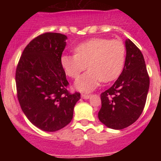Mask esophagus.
<instances>
[{
    "instance_id": "1",
    "label": "esophagus",
    "mask_w": 161,
    "mask_h": 161,
    "mask_svg": "<svg viewBox=\"0 0 161 161\" xmlns=\"http://www.w3.org/2000/svg\"><path fill=\"white\" fill-rule=\"evenodd\" d=\"M91 97V94H81V97L83 99H89Z\"/></svg>"
}]
</instances>
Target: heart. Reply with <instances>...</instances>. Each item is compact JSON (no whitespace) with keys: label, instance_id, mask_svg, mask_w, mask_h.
<instances>
[{"label":"heart","instance_id":"obj_1","mask_svg":"<svg viewBox=\"0 0 161 161\" xmlns=\"http://www.w3.org/2000/svg\"><path fill=\"white\" fill-rule=\"evenodd\" d=\"M76 55H64L61 65L68 76L77 78L89 67V70L75 82L76 89L90 92L101 82L112 81L120 75L124 66L126 47L121 40L96 38L79 44Z\"/></svg>","mask_w":161,"mask_h":161}]
</instances>
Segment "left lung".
Returning a JSON list of instances; mask_svg holds the SVG:
<instances>
[{"mask_svg": "<svg viewBox=\"0 0 161 161\" xmlns=\"http://www.w3.org/2000/svg\"><path fill=\"white\" fill-rule=\"evenodd\" d=\"M123 70L111 87L101 94L98 119L107 127L122 130L141 115L149 89L148 73L140 50L126 39Z\"/></svg>", "mask_w": 161, "mask_h": 161, "instance_id": "left-lung-1", "label": "left lung"}]
</instances>
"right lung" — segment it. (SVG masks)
<instances>
[{"mask_svg":"<svg viewBox=\"0 0 161 161\" xmlns=\"http://www.w3.org/2000/svg\"><path fill=\"white\" fill-rule=\"evenodd\" d=\"M67 36L45 33L24 49L16 69L18 99L22 111L34 126L53 132L72 121L80 93L71 94L61 65Z\"/></svg>","mask_w":161,"mask_h":161,"instance_id":"add662e5","label":"right lung"}]
</instances>
